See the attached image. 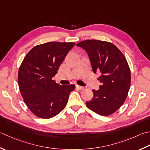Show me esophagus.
I'll list each match as a JSON object with an SVG mask.
<instances>
[{
	"label": "esophagus",
	"mask_w": 150,
	"mask_h": 150,
	"mask_svg": "<svg viewBox=\"0 0 150 150\" xmlns=\"http://www.w3.org/2000/svg\"><path fill=\"white\" fill-rule=\"evenodd\" d=\"M76 87L78 89L81 90H83L84 89V88L83 86H79V85H76Z\"/></svg>",
	"instance_id": "esophagus-1"
}]
</instances>
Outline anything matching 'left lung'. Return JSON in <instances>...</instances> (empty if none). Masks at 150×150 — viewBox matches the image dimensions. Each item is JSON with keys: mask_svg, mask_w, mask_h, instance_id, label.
Here are the masks:
<instances>
[{"mask_svg": "<svg viewBox=\"0 0 150 150\" xmlns=\"http://www.w3.org/2000/svg\"><path fill=\"white\" fill-rule=\"evenodd\" d=\"M86 51L93 72H99V89L93 90V97L87 107L101 116L115 112L124 104L131 85V71L122 52L108 42L88 40L78 43Z\"/></svg>", "mask_w": 150, "mask_h": 150, "instance_id": "1", "label": "left lung"}]
</instances>
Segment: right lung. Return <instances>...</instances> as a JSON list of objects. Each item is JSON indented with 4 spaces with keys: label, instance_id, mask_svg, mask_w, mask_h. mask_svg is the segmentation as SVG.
I'll return each mask as SVG.
<instances>
[{
    "label": "right lung",
    "instance_id": "obj_1",
    "mask_svg": "<svg viewBox=\"0 0 150 150\" xmlns=\"http://www.w3.org/2000/svg\"><path fill=\"white\" fill-rule=\"evenodd\" d=\"M74 42H51L32 48L23 59L18 71L21 96L31 112L41 118L57 116L68 101L73 84L56 83L55 76Z\"/></svg>",
    "mask_w": 150,
    "mask_h": 150
}]
</instances>
